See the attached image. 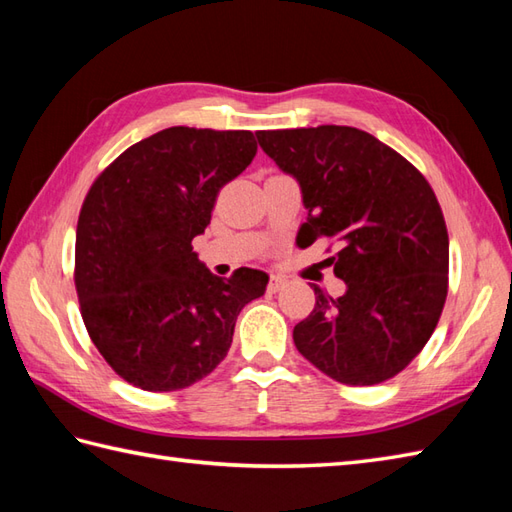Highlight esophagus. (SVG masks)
<instances>
[{
	"mask_svg": "<svg viewBox=\"0 0 512 512\" xmlns=\"http://www.w3.org/2000/svg\"><path fill=\"white\" fill-rule=\"evenodd\" d=\"M284 286H286V277H281V275H273V277H270V281H268V290L270 292H279Z\"/></svg>",
	"mask_w": 512,
	"mask_h": 512,
	"instance_id": "obj_1",
	"label": "esophagus"
}]
</instances>
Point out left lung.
Returning <instances> with one entry per match:
<instances>
[{
    "label": "left lung",
    "mask_w": 512,
    "mask_h": 512,
    "mask_svg": "<svg viewBox=\"0 0 512 512\" xmlns=\"http://www.w3.org/2000/svg\"><path fill=\"white\" fill-rule=\"evenodd\" d=\"M259 147L299 182L308 209L297 242L336 239L332 299L295 325L297 350L343 385L402 372L431 339L447 299L449 233L422 173L372 134L345 125L257 132Z\"/></svg>",
    "instance_id": "1"
}]
</instances>
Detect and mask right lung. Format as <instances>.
<instances>
[{"label": "right lung", "instance_id": "obj_1", "mask_svg": "<svg viewBox=\"0 0 512 512\" xmlns=\"http://www.w3.org/2000/svg\"><path fill=\"white\" fill-rule=\"evenodd\" d=\"M257 154L253 132L169 127L125 149L88 193L76 224L74 284L96 350L145 391H176L224 361L264 270L213 275L191 242L217 193Z\"/></svg>", "mask_w": 512, "mask_h": 512}]
</instances>
